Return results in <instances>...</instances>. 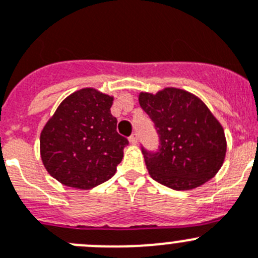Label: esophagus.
Masks as SVG:
<instances>
[{
  "mask_svg": "<svg viewBox=\"0 0 258 258\" xmlns=\"http://www.w3.org/2000/svg\"><path fill=\"white\" fill-rule=\"evenodd\" d=\"M130 143L131 144H138V141H139V136H138V134H132L131 136H130Z\"/></svg>",
  "mask_w": 258,
  "mask_h": 258,
  "instance_id": "1",
  "label": "esophagus"
}]
</instances>
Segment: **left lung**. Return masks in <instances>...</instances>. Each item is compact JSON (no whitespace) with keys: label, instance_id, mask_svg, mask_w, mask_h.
I'll use <instances>...</instances> for the list:
<instances>
[{"label":"left lung","instance_id":"8db88e82","mask_svg":"<svg viewBox=\"0 0 258 258\" xmlns=\"http://www.w3.org/2000/svg\"><path fill=\"white\" fill-rule=\"evenodd\" d=\"M139 103L159 135L158 152L143 148L153 180L173 190L201 186L219 172L226 155L221 123L196 95L176 87L140 92Z\"/></svg>","mask_w":258,"mask_h":258}]
</instances>
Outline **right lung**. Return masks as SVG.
<instances>
[{
    "label": "right lung",
    "instance_id": "right-lung-1",
    "mask_svg": "<svg viewBox=\"0 0 258 258\" xmlns=\"http://www.w3.org/2000/svg\"><path fill=\"white\" fill-rule=\"evenodd\" d=\"M114 97L92 87L60 103L39 138L41 159L59 182L89 190L114 176L128 140L110 113Z\"/></svg>",
    "mask_w": 258,
    "mask_h": 258
}]
</instances>
